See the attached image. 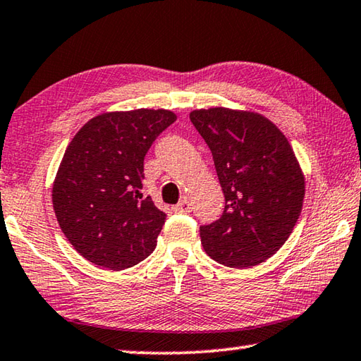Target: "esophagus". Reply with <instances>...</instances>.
I'll return each instance as SVG.
<instances>
[{"mask_svg": "<svg viewBox=\"0 0 361 361\" xmlns=\"http://www.w3.org/2000/svg\"><path fill=\"white\" fill-rule=\"evenodd\" d=\"M173 212L175 213H189L191 212V204H189L188 200H181L180 204L173 205Z\"/></svg>", "mask_w": 361, "mask_h": 361, "instance_id": "34e87169", "label": "esophagus"}]
</instances>
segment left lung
<instances>
[{"label": "left lung", "mask_w": 361, "mask_h": 361, "mask_svg": "<svg viewBox=\"0 0 361 361\" xmlns=\"http://www.w3.org/2000/svg\"><path fill=\"white\" fill-rule=\"evenodd\" d=\"M189 118L209 145L226 199L221 218L200 228L205 253L229 267L261 264L301 215L305 180L295 151L259 113L215 106Z\"/></svg>", "instance_id": "left-lung-1"}]
</instances>
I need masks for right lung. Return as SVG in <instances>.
Listing matches in <instances>:
<instances>
[{
	"label": "right lung",
	"mask_w": 361,
	"mask_h": 361,
	"mask_svg": "<svg viewBox=\"0 0 361 361\" xmlns=\"http://www.w3.org/2000/svg\"><path fill=\"white\" fill-rule=\"evenodd\" d=\"M175 121L169 109L108 111L73 137L54 180L52 205L66 239L92 264L122 271L154 252L166 213L143 197V161Z\"/></svg>",
	"instance_id": "add662e5"
}]
</instances>
